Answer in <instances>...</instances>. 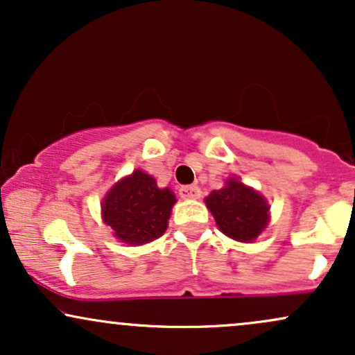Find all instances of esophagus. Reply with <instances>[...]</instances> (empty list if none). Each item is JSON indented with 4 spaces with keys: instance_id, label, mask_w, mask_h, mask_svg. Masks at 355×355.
I'll list each match as a JSON object with an SVG mask.
<instances>
[{
    "instance_id": "34e87169",
    "label": "esophagus",
    "mask_w": 355,
    "mask_h": 355,
    "mask_svg": "<svg viewBox=\"0 0 355 355\" xmlns=\"http://www.w3.org/2000/svg\"><path fill=\"white\" fill-rule=\"evenodd\" d=\"M178 195L185 200H191V198H200L202 191L197 185H183L178 189Z\"/></svg>"
}]
</instances>
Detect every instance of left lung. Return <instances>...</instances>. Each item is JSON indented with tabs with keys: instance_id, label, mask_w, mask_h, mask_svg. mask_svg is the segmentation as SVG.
<instances>
[{
	"instance_id": "8db88e82",
	"label": "left lung",
	"mask_w": 355,
	"mask_h": 355,
	"mask_svg": "<svg viewBox=\"0 0 355 355\" xmlns=\"http://www.w3.org/2000/svg\"><path fill=\"white\" fill-rule=\"evenodd\" d=\"M205 203L218 229L239 242L255 240L268 223L270 205L259 191L237 178H229L223 189L211 191Z\"/></svg>"
}]
</instances>
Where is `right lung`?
Wrapping results in <instances>:
<instances>
[{
  "mask_svg": "<svg viewBox=\"0 0 355 355\" xmlns=\"http://www.w3.org/2000/svg\"><path fill=\"white\" fill-rule=\"evenodd\" d=\"M175 202L172 190L158 189L152 175L135 170L105 195L101 217L118 240L144 245L165 234Z\"/></svg>",
  "mask_w": 355,
  "mask_h": 355,
  "instance_id": "obj_1",
  "label": "right lung"
}]
</instances>
